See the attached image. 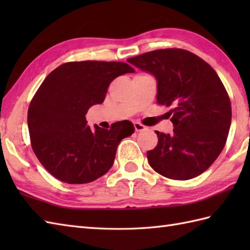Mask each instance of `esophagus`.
<instances>
[{
    "label": "esophagus",
    "mask_w": 250,
    "mask_h": 250,
    "mask_svg": "<svg viewBox=\"0 0 250 250\" xmlns=\"http://www.w3.org/2000/svg\"><path fill=\"white\" fill-rule=\"evenodd\" d=\"M134 129L136 132H140V131H144L146 130V126L143 125L140 122H134Z\"/></svg>",
    "instance_id": "34e87169"
}]
</instances>
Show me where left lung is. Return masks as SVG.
Instances as JSON below:
<instances>
[{
    "mask_svg": "<svg viewBox=\"0 0 250 250\" xmlns=\"http://www.w3.org/2000/svg\"><path fill=\"white\" fill-rule=\"evenodd\" d=\"M126 61L156 78L158 104L173 106L167 113L173 133L156 131L158 144L147 151L150 167L171 179L199 176L224 149L231 125V102L219 76L184 49L153 50Z\"/></svg>",
    "mask_w": 250,
    "mask_h": 250,
    "instance_id": "1",
    "label": "left lung"
}]
</instances>
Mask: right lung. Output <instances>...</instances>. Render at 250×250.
Segmentation results:
<instances>
[{
  "mask_svg": "<svg viewBox=\"0 0 250 250\" xmlns=\"http://www.w3.org/2000/svg\"><path fill=\"white\" fill-rule=\"evenodd\" d=\"M125 62L82 61L58 66L45 78L28 110L31 145L47 171L67 184L91 183L113 167L116 150L134 132L131 122L105 130L86 114L103 103L116 77L134 73Z\"/></svg>",
  "mask_w": 250,
  "mask_h": 250,
  "instance_id": "add662e5",
  "label": "right lung"
}]
</instances>
